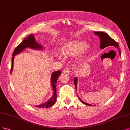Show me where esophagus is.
<instances>
[{
  "label": "esophagus",
  "instance_id": "34e87169",
  "mask_svg": "<svg viewBox=\"0 0 130 130\" xmlns=\"http://www.w3.org/2000/svg\"><path fill=\"white\" fill-rule=\"evenodd\" d=\"M70 72V69L69 68H68V67H66V68H65L63 70V72L67 74H69Z\"/></svg>",
  "mask_w": 130,
  "mask_h": 130
}]
</instances>
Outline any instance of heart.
Listing matches in <instances>:
<instances>
[{"label":"heart","mask_w":130,"mask_h":130,"mask_svg":"<svg viewBox=\"0 0 130 130\" xmlns=\"http://www.w3.org/2000/svg\"><path fill=\"white\" fill-rule=\"evenodd\" d=\"M86 44L80 41H73L66 44L61 50L65 56H73L80 52H84L86 50Z\"/></svg>","instance_id":"obj_1"}]
</instances>
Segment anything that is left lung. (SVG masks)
<instances>
[{
    "label": "left lung",
    "instance_id": "1",
    "mask_svg": "<svg viewBox=\"0 0 130 130\" xmlns=\"http://www.w3.org/2000/svg\"><path fill=\"white\" fill-rule=\"evenodd\" d=\"M94 34L98 35L100 39V47L101 49H103L104 48H105L108 46H114L116 47L117 48H119V54H120V48H119V44L117 43L116 41L113 39L111 37H110L109 36H108L107 33L103 32H94ZM74 85L75 87H76V89L77 90V79L76 77L74 79ZM79 99L80 100V101L85 105H90V106H92V105H90L89 104H87L85 103L84 102H83L80 98L78 97Z\"/></svg>",
    "mask_w": 130,
    "mask_h": 130
}]
</instances>
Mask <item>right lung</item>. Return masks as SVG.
Returning <instances> with one entry per match:
<instances>
[{"label":"right lung","mask_w":130,"mask_h":130,"mask_svg":"<svg viewBox=\"0 0 130 130\" xmlns=\"http://www.w3.org/2000/svg\"><path fill=\"white\" fill-rule=\"evenodd\" d=\"M26 47H30L33 49H37V50H41L42 49L43 47H41L40 44H37L35 40L34 36L31 35L28 36L25 39L22 43L19 44L16 47L15 50H14L13 54L12 56L13 57H12V64H11V73L12 72V70H13V61H14V56L18 53H20L21 51H22ZM61 74L60 71H56L52 73L51 76V84L53 90V95L52 97L50 99L48 102L45 103L40 105L36 106V107H44V108H48L53 106V105L55 104L56 100L57 98V82L58 78L60 76Z\"/></svg>","instance_id":"1"}]
</instances>
